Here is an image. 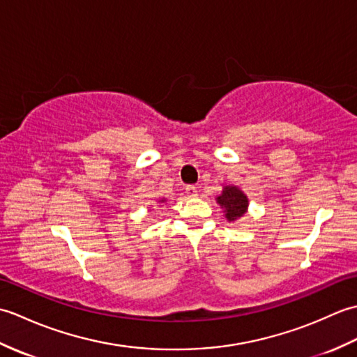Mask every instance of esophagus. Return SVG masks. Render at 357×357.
Returning <instances> with one entry per match:
<instances>
[{"mask_svg":"<svg viewBox=\"0 0 357 357\" xmlns=\"http://www.w3.org/2000/svg\"><path fill=\"white\" fill-rule=\"evenodd\" d=\"M185 195L188 198H195V196H198V190H196L195 185H187L185 187Z\"/></svg>","mask_w":357,"mask_h":357,"instance_id":"esophagus-1","label":"esophagus"}]
</instances>
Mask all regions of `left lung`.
<instances>
[{"instance_id":"8db88e82","label":"left lung","mask_w":357,"mask_h":357,"mask_svg":"<svg viewBox=\"0 0 357 357\" xmlns=\"http://www.w3.org/2000/svg\"><path fill=\"white\" fill-rule=\"evenodd\" d=\"M218 204L225 211V216L229 221H236L245 213L248 201L247 196L242 193L238 187H225L222 193L218 196Z\"/></svg>"}]
</instances>
